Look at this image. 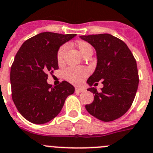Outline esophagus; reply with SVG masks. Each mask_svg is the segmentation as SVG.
Here are the masks:
<instances>
[{
  "mask_svg": "<svg viewBox=\"0 0 153 153\" xmlns=\"http://www.w3.org/2000/svg\"><path fill=\"white\" fill-rule=\"evenodd\" d=\"M84 91V89L83 87H76L75 88V93H82Z\"/></svg>",
  "mask_w": 153,
  "mask_h": 153,
  "instance_id": "esophagus-1",
  "label": "esophagus"
}]
</instances>
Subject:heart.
Here are the masks:
<instances>
[{
  "label": "heart",
  "mask_w": 153,
  "mask_h": 153,
  "mask_svg": "<svg viewBox=\"0 0 153 153\" xmlns=\"http://www.w3.org/2000/svg\"><path fill=\"white\" fill-rule=\"evenodd\" d=\"M77 48L79 50L82 56L85 55L87 53L93 51L91 45L85 41H79L76 44ZM68 49V45L66 44L63 45L57 51V60L59 63H62L64 58V55ZM89 70L85 67H69L64 71L63 75L65 78L72 84H78L82 82L83 80L87 76Z\"/></svg>",
  "instance_id": "heart-1"
}]
</instances>
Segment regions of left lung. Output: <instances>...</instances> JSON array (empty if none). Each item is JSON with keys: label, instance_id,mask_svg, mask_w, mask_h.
I'll return each instance as SVG.
<instances>
[{"label": "left lung", "instance_id": "left-lung-1", "mask_svg": "<svg viewBox=\"0 0 153 153\" xmlns=\"http://www.w3.org/2000/svg\"><path fill=\"white\" fill-rule=\"evenodd\" d=\"M96 51L97 63L89 77L87 90L94 100L86 105L92 116L104 122L115 120L128 111L134 101L139 78L136 60L126 44L111 34L80 36ZM102 80L103 87L98 92L94 88Z\"/></svg>", "mask_w": 153, "mask_h": 153}]
</instances>
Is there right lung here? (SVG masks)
I'll return each instance as SVG.
<instances>
[{
  "label": "right lung",
  "instance_id": "obj_1",
  "mask_svg": "<svg viewBox=\"0 0 153 153\" xmlns=\"http://www.w3.org/2000/svg\"><path fill=\"white\" fill-rule=\"evenodd\" d=\"M76 34L43 32L25 41L18 51L10 70L13 102L29 122L44 124L58 115L75 87L66 81L52 87L48 73L58 69L57 51Z\"/></svg>",
  "mask_w": 153,
  "mask_h": 153
}]
</instances>
